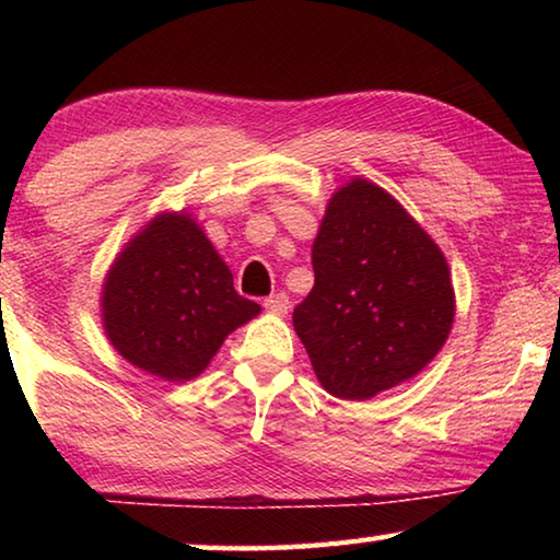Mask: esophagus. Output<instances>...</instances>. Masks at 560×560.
Masks as SVG:
<instances>
[{"instance_id":"esophagus-1","label":"esophagus","mask_w":560,"mask_h":560,"mask_svg":"<svg viewBox=\"0 0 560 560\" xmlns=\"http://www.w3.org/2000/svg\"><path fill=\"white\" fill-rule=\"evenodd\" d=\"M264 308H267L269 314H287L289 296H287V293H273V296L264 299Z\"/></svg>"}]
</instances>
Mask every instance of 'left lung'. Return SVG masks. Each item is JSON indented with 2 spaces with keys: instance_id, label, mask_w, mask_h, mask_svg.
<instances>
[{
  "instance_id": "left-lung-1",
  "label": "left lung",
  "mask_w": 560,
  "mask_h": 560,
  "mask_svg": "<svg viewBox=\"0 0 560 560\" xmlns=\"http://www.w3.org/2000/svg\"><path fill=\"white\" fill-rule=\"evenodd\" d=\"M311 261L293 328L330 395L368 400L440 353L454 320L447 259L383 187L355 177L330 197Z\"/></svg>"
}]
</instances>
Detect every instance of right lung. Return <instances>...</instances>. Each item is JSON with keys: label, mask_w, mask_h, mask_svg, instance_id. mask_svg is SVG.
<instances>
[{"label": "right lung", "mask_w": 560, "mask_h": 560, "mask_svg": "<svg viewBox=\"0 0 560 560\" xmlns=\"http://www.w3.org/2000/svg\"><path fill=\"white\" fill-rule=\"evenodd\" d=\"M187 212L150 220L110 264L101 291L106 336L140 371L170 383L200 375L224 338L259 316Z\"/></svg>", "instance_id": "obj_1"}]
</instances>
